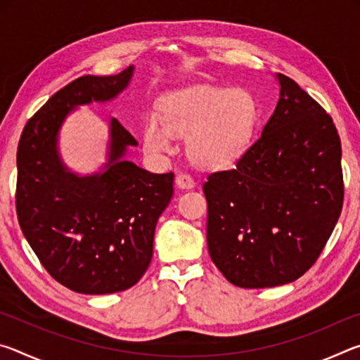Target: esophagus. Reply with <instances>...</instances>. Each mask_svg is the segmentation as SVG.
<instances>
[{"instance_id":"esophagus-1","label":"esophagus","mask_w":360,"mask_h":360,"mask_svg":"<svg viewBox=\"0 0 360 360\" xmlns=\"http://www.w3.org/2000/svg\"><path fill=\"white\" fill-rule=\"evenodd\" d=\"M176 184H178L179 188H192L195 186V181L191 174L179 173L176 176Z\"/></svg>"}]
</instances>
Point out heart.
Wrapping results in <instances>:
<instances>
[{
	"instance_id": "heart-1",
	"label": "heart",
	"mask_w": 360,
	"mask_h": 360,
	"mask_svg": "<svg viewBox=\"0 0 360 360\" xmlns=\"http://www.w3.org/2000/svg\"><path fill=\"white\" fill-rule=\"evenodd\" d=\"M259 122V105L243 89L197 87L168 95L143 129L150 154L172 150V133L187 138V154L200 167L224 168L246 150Z\"/></svg>"
}]
</instances>
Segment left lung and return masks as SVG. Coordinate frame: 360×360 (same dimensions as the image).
<instances>
[{"instance_id": "8db88e82", "label": "left lung", "mask_w": 360, "mask_h": 360, "mask_svg": "<svg viewBox=\"0 0 360 360\" xmlns=\"http://www.w3.org/2000/svg\"><path fill=\"white\" fill-rule=\"evenodd\" d=\"M236 165L208 176L206 240L227 281L275 288L304 275L343 208L341 143L330 115L295 81Z\"/></svg>"}]
</instances>
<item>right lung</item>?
I'll use <instances>...</instances> for the list:
<instances>
[{"label":"right lung","mask_w":360,"mask_h":360,"mask_svg":"<svg viewBox=\"0 0 360 360\" xmlns=\"http://www.w3.org/2000/svg\"><path fill=\"white\" fill-rule=\"evenodd\" d=\"M133 66L115 76H82L60 89L27 122L17 149L15 210L20 229L49 275L79 294H114L148 270L158 217L173 197L174 174L149 173L124 160L136 139L111 120L105 172L72 174L57 152V133L77 105L106 101L130 82Z\"/></svg>","instance_id":"add662e5"}]
</instances>
